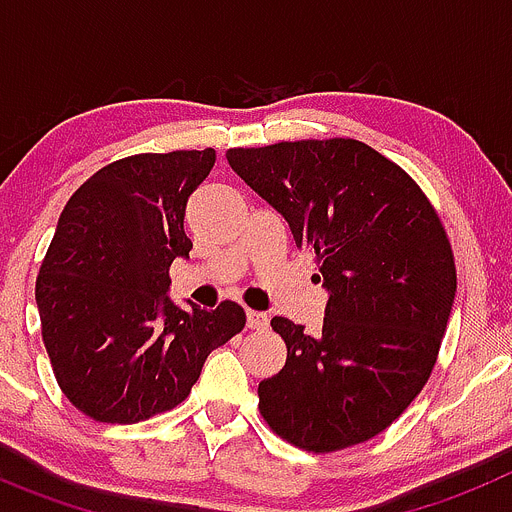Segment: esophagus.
<instances>
[{"mask_svg": "<svg viewBox=\"0 0 512 512\" xmlns=\"http://www.w3.org/2000/svg\"><path fill=\"white\" fill-rule=\"evenodd\" d=\"M246 325L251 330H264L266 325H269V315H266V312H259V310H248L246 312Z\"/></svg>", "mask_w": 512, "mask_h": 512, "instance_id": "1", "label": "esophagus"}]
</instances>
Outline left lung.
Wrapping results in <instances>:
<instances>
[{"instance_id": "obj_1", "label": "left lung", "mask_w": 512, "mask_h": 512, "mask_svg": "<svg viewBox=\"0 0 512 512\" xmlns=\"http://www.w3.org/2000/svg\"><path fill=\"white\" fill-rule=\"evenodd\" d=\"M228 164L320 261L323 328L274 318L282 372L259 384L277 436L328 454L382 433L431 377L456 295L449 238L418 184L354 138L230 148Z\"/></svg>"}]
</instances>
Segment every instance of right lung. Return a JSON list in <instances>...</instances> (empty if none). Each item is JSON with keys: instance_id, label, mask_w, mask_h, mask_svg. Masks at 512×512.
I'll list each match as a JSON object with an SVG mask.
<instances>
[{"instance_id": "1", "label": "right lung", "mask_w": 512, "mask_h": 512, "mask_svg": "<svg viewBox=\"0 0 512 512\" xmlns=\"http://www.w3.org/2000/svg\"><path fill=\"white\" fill-rule=\"evenodd\" d=\"M215 151L140 153L74 192L35 282L63 395L99 423H138L187 400L205 359L246 325L235 302L176 305L169 266L189 259V194Z\"/></svg>"}]
</instances>
